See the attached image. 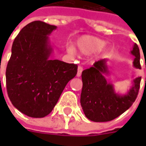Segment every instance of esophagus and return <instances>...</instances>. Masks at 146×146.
Masks as SVG:
<instances>
[{"mask_svg":"<svg viewBox=\"0 0 146 146\" xmlns=\"http://www.w3.org/2000/svg\"><path fill=\"white\" fill-rule=\"evenodd\" d=\"M82 71H83V67H82L81 66H78V70H77V77H80V76H81L82 74Z\"/></svg>","mask_w":146,"mask_h":146,"instance_id":"obj_1","label":"esophagus"}]
</instances>
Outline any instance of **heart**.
Wrapping results in <instances>:
<instances>
[{
    "label": "heart",
    "mask_w": 146,
    "mask_h": 146,
    "mask_svg": "<svg viewBox=\"0 0 146 146\" xmlns=\"http://www.w3.org/2000/svg\"><path fill=\"white\" fill-rule=\"evenodd\" d=\"M106 42L104 40L98 37L85 36L77 40V41L76 42V47L80 53L84 55H88L103 48ZM66 49L68 53H70V54H75L76 53L75 48L71 45H67Z\"/></svg>",
    "instance_id": "1"
}]
</instances>
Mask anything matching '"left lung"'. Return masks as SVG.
<instances>
[{"mask_svg": "<svg viewBox=\"0 0 146 146\" xmlns=\"http://www.w3.org/2000/svg\"><path fill=\"white\" fill-rule=\"evenodd\" d=\"M135 56L133 66L141 69L140 50L135 44L131 51ZM107 59L96 62L92 67L82 72L80 103L84 113L94 122H107L115 119L131 107L137 97L141 77L133 80V86L126 95L115 93L113 85L107 83L104 74H108Z\"/></svg>", "mask_w": 146, "mask_h": 146, "instance_id": "left-lung-1", "label": "left lung"}]
</instances>
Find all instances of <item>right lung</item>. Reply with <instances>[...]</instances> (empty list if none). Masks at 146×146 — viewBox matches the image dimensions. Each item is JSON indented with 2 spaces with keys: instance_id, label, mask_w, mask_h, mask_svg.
I'll list each match as a JSON object with an SVG mask.
<instances>
[{
  "instance_id": "right-lung-1",
  "label": "right lung",
  "mask_w": 146,
  "mask_h": 146,
  "mask_svg": "<svg viewBox=\"0 0 146 146\" xmlns=\"http://www.w3.org/2000/svg\"><path fill=\"white\" fill-rule=\"evenodd\" d=\"M57 28L41 21L25 26L14 39L5 77L9 98L15 108L32 118L48 115L78 66L49 59L48 36Z\"/></svg>"
}]
</instances>
